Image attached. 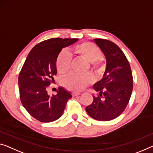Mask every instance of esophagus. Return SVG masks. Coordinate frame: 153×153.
Returning a JSON list of instances; mask_svg holds the SVG:
<instances>
[{
  "label": "esophagus",
  "instance_id": "obj_1",
  "mask_svg": "<svg viewBox=\"0 0 153 153\" xmlns=\"http://www.w3.org/2000/svg\"><path fill=\"white\" fill-rule=\"evenodd\" d=\"M81 94H80L79 92H72V96H79Z\"/></svg>",
  "mask_w": 153,
  "mask_h": 153
}]
</instances>
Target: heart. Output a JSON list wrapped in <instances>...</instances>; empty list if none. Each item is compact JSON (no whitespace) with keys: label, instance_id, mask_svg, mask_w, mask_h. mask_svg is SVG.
<instances>
[{"label":"heart","instance_id":"1","mask_svg":"<svg viewBox=\"0 0 153 153\" xmlns=\"http://www.w3.org/2000/svg\"><path fill=\"white\" fill-rule=\"evenodd\" d=\"M76 52L84 59L90 62L92 68L98 73H102L105 68V63L100 58L102 53L95 44L90 42H83L74 46ZM72 62V55L68 51H62L56 61L57 72L63 74L68 71ZM94 81V76L90 73H71L63 79V84L65 88L72 90L79 91L86 85Z\"/></svg>","mask_w":153,"mask_h":153}]
</instances>
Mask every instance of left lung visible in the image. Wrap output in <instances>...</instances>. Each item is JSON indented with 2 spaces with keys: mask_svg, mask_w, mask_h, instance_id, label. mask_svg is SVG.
I'll return each mask as SVG.
<instances>
[{
  "mask_svg": "<svg viewBox=\"0 0 153 153\" xmlns=\"http://www.w3.org/2000/svg\"><path fill=\"white\" fill-rule=\"evenodd\" d=\"M107 59L103 78L94 85L98 92L85 109L89 116L99 121H109L126 109L133 90V75L129 62L123 51L106 39H95Z\"/></svg>",
  "mask_w": 153,
  "mask_h": 153,
  "instance_id": "obj_1",
  "label": "left lung"
}]
</instances>
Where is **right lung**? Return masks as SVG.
<instances>
[{
	"mask_svg": "<svg viewBox=\"0 0 153 153\" xmlns=\"http://www.w3.org/2000/svg\"><path fill=\"white\" fill-rule=\"evenodd\" d=\"M76 38H51L36 44L28 55L18 76L21 102L37 120L50 123L62 116L71 94L58 88L57 94H48L54 75L57 74L56 60L63 47Z\"/></svg>",
	"mask_w": 153,
	"mask_h": 153,
	"instance_id": "obj_1",
	"label": "right lung"
}]
</instances>
